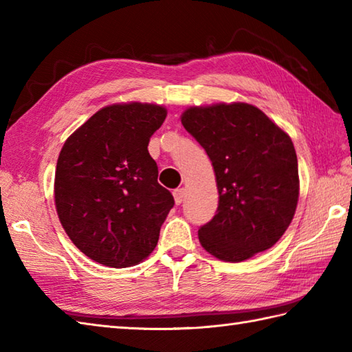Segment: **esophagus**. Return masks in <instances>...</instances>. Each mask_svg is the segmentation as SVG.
I'll list each match as a JSON object with an SVG mask.
<instances>
[{"label":"esophagus","mask_w":352,"mask_h":352,"mask_svg":"<svg viewBox=\"0 0 352 352\" xmlns=\"http://www.w3.org/2000/svg\"><path fill=\"white\" fill-rule=\"evenodd\" d=\"M184 189H175L174 190V199H175V204L177 206H180L183 201H184Z\"/></svg>","instance_id":"obj_1"}]
</instances>
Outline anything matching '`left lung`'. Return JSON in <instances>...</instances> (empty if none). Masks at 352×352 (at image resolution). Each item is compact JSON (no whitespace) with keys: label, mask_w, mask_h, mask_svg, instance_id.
Instances as JSON below:
<instances>
[{"label":"left lung","mask_w":352,"mask_h":352,"mask_svg":"<svg viewBox=\"0 0 352 352\" xmlns=\"http://www.w3.org/2000/svg\"><path fill=\"white\" fill-rule=\"evenodd\" d=\"M182 124L210 157L218 183V210L198 230L203 248L233 263L271 248L294 219L300 195L290 138L245 102L190 107Z\"/></svg>","instance_id":"obj_1"}]
</instances>
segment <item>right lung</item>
Segmentation results:
<instances>
[{
	"label": "right lung",
	"mask_w": 352,
	"mask_h": 352,
	"mask_svg": "<svg viewBox=\"0 0 352 352\" xmlns=\"http://www.w3.org/2000/svg\"><path fill=\"white\" fill-rule=\"evenodd\" d=\"M164 118L155 104H113L65 142L56 168L57 214L74 245L96 263L138 265L159 242L175 203L157 183L148 144Z\"/></svg>",
	"instance_id": "1"
}]
</instances>
